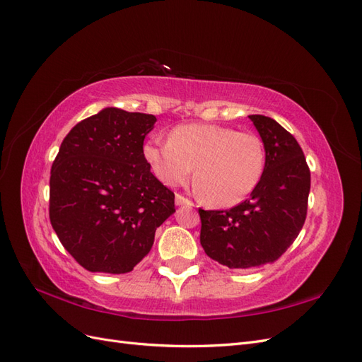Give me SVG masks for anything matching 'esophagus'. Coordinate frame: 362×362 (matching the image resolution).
I'll use <instances>...</instances> for the list:
<instances>
[{
	"label": "esophagus",
	"instance_id": "1",
	"mask_svg": "<svg viewBox=\"0 0 362 362\" xmlns=\"http://www.w3.org/2000/svg\"><path fill=\"white\" fill-rule=\"evenodd\" d=\"M175 204L177 206H194V203L191 200H188L187 197H183L182 194L175 195Z\"/></svg>",
	"mask_w": 362,
	"mask_h": 362
}]
</instances>
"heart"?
<instances>
[{"label": "heart", "instance_id": "heart-1", "mask_svg": "<svg viewBox=\"0 0 362 362\" xmlns=\"http://www.w3.org/2000/svg\"><path fill=\"white\" fill-rule=\"evenodd\" d=\"M142 153L154 175L170 187L189 182L197 167L202 195L220 208L249 197L265 168L259 136L216 124H183L171 132L170 141H147Z\"/></svg>", "mask_w": 362, "mask_h": 362}]
</instances>
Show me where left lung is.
Instances as JSON below:
<instances>
[{"label":"left lung","mask_w":362,"mask_h":362,"mask_svg":"<svg viewBox=\"0 0 362 362\" xmlns=\"http://www.w3.org/2000/svg\"><path fill=\"white\" fill-rule=\"evenodd\" d=\"M249 118L265 148L259 185L230 209H199L204 253L232 270L272 264L286 252L305 224L311 189V171L291 133L273 118Z\"/></svg>","instance_id":"1"}]
</instances>
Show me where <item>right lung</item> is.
<instances>
[{
    "label": "right lung",
    "instance_id": "add662e5",
    "mask_svg": "<svg viewBox=\"0 0 362 362\" xmlns=\"http://www.w3.org/2000/svg\"><path fill=\"white\" fill-rule=\"evenodd\" d=\"M154 122L148 113L106 107L76 124L62 142L51 167L49 221L88 272H132L175 212L174 192L144 159Z\"/></svg>",
    "mask_w": 362,
    "mask_h": 362
}]
</instances>
